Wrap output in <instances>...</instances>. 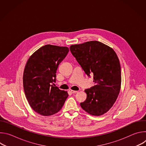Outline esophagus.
Masks as SVG:
<instances>
[{"mask_svg":"<svg viewBox=\"0 0 146 146\" xmlns=\"http://www.w3.org/2000/svg\"><path fill=\"white\" fill-rule=\"evenodd\" d=\"M69 91H70L72 94H76V93L77 92V91H74V90H70Z\"/></svg>","mask_w":146,"mask_h":146,"instance_id":"1","label":"esophagus"}]
</instances>
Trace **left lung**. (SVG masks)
I'll use <instances>...</instances> for the list:
<instances>
[{
  "label": "left lung",
  "mask_w": 146,
  "mask_h": 146,
  "mask_svg": "<svg viewBox=\"0 0 146 146\" xmlns=\"http://www.w3.org/2000/svg\"><path fill=\"white\" fill-rule=\"evenodd\" d=\"M70 50L87 75H94L95 83L85 90L87 96L80 103L81 108L92 115L104 114L113 106L121 89V66L115 52L96 40L72 45Z\"/></svg>",
  "instance_id": "1"
}]
</instances>
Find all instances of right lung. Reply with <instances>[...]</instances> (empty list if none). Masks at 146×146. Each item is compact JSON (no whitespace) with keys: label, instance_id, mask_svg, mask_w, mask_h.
Returning <instances> with one entry per match:
<instances>
[{"label":"right lung","instance_id":"obj_1","mask_svg":"<svg viewBox=\"0 0 146 146\" xmlns=\"http://www.w3.org/2000/svg\"><path fill=\"white\" fill-rule=\"evenodd\" d=\"M67 47L47 44L36 50L28 59L23 74L27 99L37 113L49 116L58 112L69 95L54 87L58 65L67 55Z\"/></svg>","mask_w":146,"mask_h":146}]
</instances>
